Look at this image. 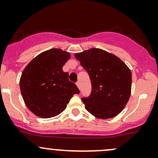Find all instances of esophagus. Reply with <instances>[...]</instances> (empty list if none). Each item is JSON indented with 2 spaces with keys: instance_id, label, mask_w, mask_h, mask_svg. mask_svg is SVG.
Here are the masks:
<instances>
[{
  "instance_id": "34e87169",
  "label": "esophagus",
  "mask_w": 158,
  "mask_h": 158,
  "mask_svg": "<svg viewBox=\"0 0 158 158\" xmlns=\"http://www.w3.org/2000/svg\"><path fill=\"white\" fill-rule=\"evenodd\" d=\"M76 85H77L78 88L80 89V82H79V81H77V82H76Z\"/></svg>"
}]
</instances>
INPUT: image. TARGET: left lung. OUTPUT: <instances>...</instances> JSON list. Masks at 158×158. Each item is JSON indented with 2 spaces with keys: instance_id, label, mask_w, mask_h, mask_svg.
I'll list each match as a JSON object with an SVG mask.
<instances>
[{
  "instance_id": "obj_1",
  "label": "left lung",
  "mask_w": 158,
  "mask_h": 158,
  "mask_svg": "<svg viewBox=\"0 0 158 158\" xmlns=\"http://www.w3.org/2000/svg\"><path fill=\"white\" fill-rule=\"evenodd\" d=\"M89 73L92 92L82 98L90 114L102 119L115 117L128 103L131 91V73L115 55L103 49L92 48L75 54Z\"/></svg>"
}]
</instances>
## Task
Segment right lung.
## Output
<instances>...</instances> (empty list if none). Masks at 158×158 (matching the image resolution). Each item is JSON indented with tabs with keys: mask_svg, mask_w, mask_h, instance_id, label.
Instances as JSON below:
<instances>
[{
	"mask_svg": "<svg viewBox=\"0 0 158 158\" xmlns=\"http://www.w3.org/2000/svg\"><path fill=\"white\" fill-rule=\"evenodd\" d=\"M71 57L69 52L51 49L41 52L27 64L20 79L21 95L27 107L43 118L55 117L66 109L79 90L69 80L63 66Z\"/></svg>",
	"mask_w": 158,
	"mask_h": 158,
	"instance_id": "1",
	"label": "right lung"
}]
</instances>
